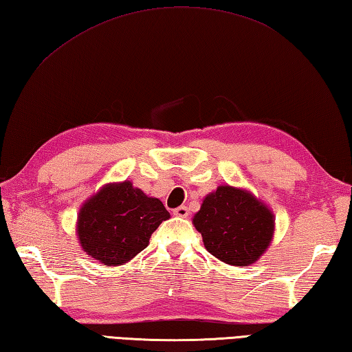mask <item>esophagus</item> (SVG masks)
<instances>
[{
	"mask_svg": "<svg viewBox=\"0 0 352 352\" xmlns=\"http://www.w3.org/2000/svg\"><path fill=\"white\" fill-rule=\"evenodd\" d=\"M174 215L180 217V219H186V217L189 215V210L186 206H178L177 209H174Z\"/></svg>",
	"mask_w": 352,
	"mask_h": 352,
	"instance_id": "34e87169",
	"label": "esophagus"
}]
</instances>
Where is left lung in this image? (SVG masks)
<instances>
[{
    "instance_id": "1",
    "label": "left lung",
    "mask_w": 352,
    "mask_h": 352,
    "mask_svg": "<svg viewBox=\"0 0 352 352\" xmlns=\"http://www.w3.org/2000/svg\"><path fill=\"white\" fill-rule=\"evenodd\" d=\"M204 248L231 266H249L270 248L276 219L251 190L221 184L209 192L194 215Z\"/></svg>"
}]
</instances>
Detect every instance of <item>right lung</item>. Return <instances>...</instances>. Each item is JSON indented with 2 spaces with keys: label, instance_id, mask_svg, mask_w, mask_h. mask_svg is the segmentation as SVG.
Masks as SVG:
<instances>
[{
  "label": "right lung",
  "instance_id": "right-lung-1",
  "mask_svg": "<svg viewBox=\"0 0 352 352\" xmlns=\"http://www.w3.org/2000/svg\"><path fill=\"white\" fill-rule=\"evenodd\" d=\"M168 219L163 203L129 180L107 183L81 204L76 235L89 257L104 266H120L142 252L152 232Z\"/></svg>",
  "mask_w": 352,
  "mask_h": 352
}]
</instances>
